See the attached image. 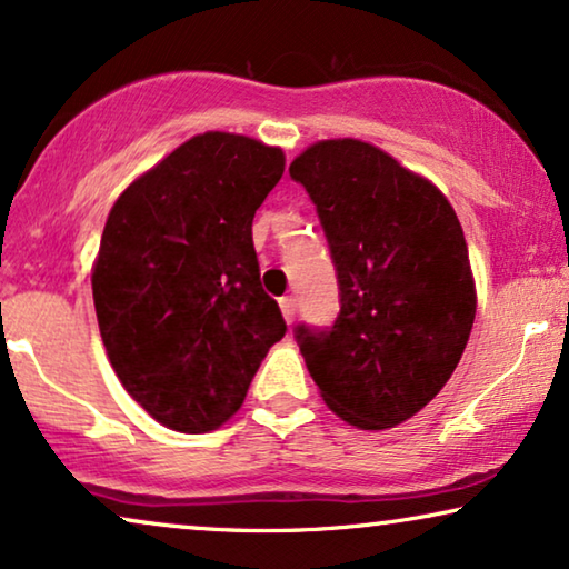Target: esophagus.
<instances>
[{
    "label": "esophagus",
    "instance_id": "34e87169",
    "mask_svg": "<svg viewBox=\"0 0 569 569\" xmlns=\"http://www.w3.org/2000/svg\"><path fill=\"white\" fill-rule=\"evenodd\" d=\"M279 308H282V316L287 323L295 321V313H298V302H295V298L290 295V298H282L279 300Z\"/></svg>",
    "mask_w": 569,
    "mask_h": 569
}]
</instances>
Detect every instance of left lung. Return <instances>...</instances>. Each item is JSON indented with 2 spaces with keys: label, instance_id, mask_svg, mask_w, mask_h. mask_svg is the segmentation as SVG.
Listing matches in <instances>:
<instances>
[{
  "label": "left lung",
  "instance_id": "1",
  "mask_svg": "<svg viewBox=\"0 0 569 569\" xmlns=\"http://www.w3.org/2000/svg\"><path fill=\"white\" fill-rule=\"evenodd\" d=\"M321 220L339 316L295 339L331 411L386 430L427 407L469 341L477 292L450 201L360 139H326L290 166Z\"/></svg>",
  "mask_w": 569,
  "mask_h": 569
}]
</instances>
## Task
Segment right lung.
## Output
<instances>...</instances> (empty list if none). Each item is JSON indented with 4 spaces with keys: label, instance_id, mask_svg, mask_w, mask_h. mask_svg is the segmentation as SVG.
I'll use <instances>...</instances> for the list:
<instances>
[{
    "label": "right lung",
    "instance_id": "add662e5",
    "mask_svg": "<svg viewBox=\"0 0 569 569\" xmlns=\"http://www.w3.org/2000/svg\"><path fill=\"white\" fill-rule=\"evenodd\" d=\"M284 154L207 131L116 201L92 269L108 360L160 425L209 432L236 415L287 323L261 287L253 214Z\"/></svg>",
    "mask_w": 569,
    "mask_h": 569
}]
</instances>
